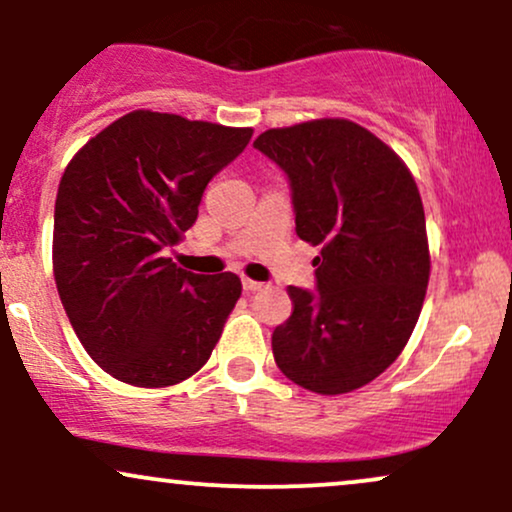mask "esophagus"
<instances>
[{"mask_svg": "<svg viewBox=\"0 0 512 512\" xmlns=\"http://www.w3.org/2000/svg\"><path fill=\"white\" fill-rule=\"evenodd\" d=\"M262 281H255V279H243V289L252 293V291H260L262 289Z\"/></svg>", "mask_w": 512, "mask_h": 512, "instance_id": "34e87169", "label": "esophagus"}]
</instances>
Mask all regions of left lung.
I'll use <instances>...</instances> for the list:
<instances>
[{
  "label": "left lung",
  "instance_id": "1",
  "mask_svg": "<svg viewBox=\"0 0 512 512\" xmlns=\"http://www.w3.org/2000/svg\"><path fill=\"white\" fill-rule=\"evenodd\" d=\"M257 151L286 173L298 238L320 245L317 291L289 286L293 313L272 334L286 378L344 395L407 346L426 298V216L402 158L356 122L325 117L267 129Z\"/></svg>",
  "mask_w": 512,
  "mask_h": 512
}]
</instances>
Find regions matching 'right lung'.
I'll list each match as a JSON object with an SVG mask.
<instances>
[{"mask_svg":"<svg viewBox=\"0 0 512 512\" xmlns=\"http://www.w3.org/2000/svg\"><path fill=\"white\" fill-rule=\"evenodd\" d=\"M250 137V127L134 110L64 170L52 233L57 291L88 356L122 383H182L219 342L240 279L187 272L168 250Z\"/></svg>","mask_w":512,"mask_h":512,"instance_id":"obj_1","label":"right lung"}]
</instances>
